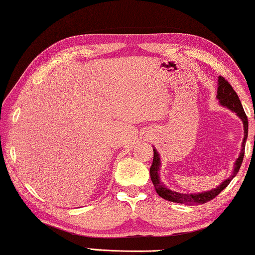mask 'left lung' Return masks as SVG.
<instances>
[{
    "mask_svg": "<svg viewBox=\"0 0 255 255\" xmlns=\"http://www.w3.org/2000/svg\"><path fill=\"white\" fill-rule=\"evenodd\" d=\"M217 99L219 100V103L222 104L223 107L228 108L233 113L237 114L240 120L243 121L244 124V140L242 145V152L238 156V159L236 160L235 163V169L231 174V176L229 179H226L224 182H222L218 187L214 188V189L204 191V193H197V194H181L177 193V191L170 190L168 188L163 186V184L160 182L159 177V169H160V156L159 153L156 152L155 148H153V162L151 168H149V175H151V180L153 182V186L155 188V191L158 193L160 197L165 198L167 201L175 202V203H181V204H187V205H196V204H204L207 202L211 201L212 198H215L217 195L225 189L226 187L229 186V183L231 182L233 177H235L237 174H238L240 166L243 163L244 154H245V142L247 139V134H249V121H247V116L244 111V108L242 106V102H240L238 95L233 90L232 86L226 81V80L223 78V76H219L218 78V88H217Z\"/></svg>",
    "mask_w": 255,
    "mask_h": 255,
    "instance_id": "obj_1",
    "label": "left lung"
}]
</instances>
